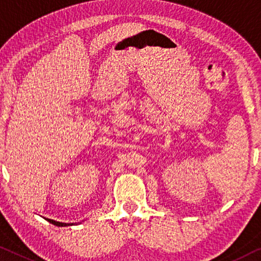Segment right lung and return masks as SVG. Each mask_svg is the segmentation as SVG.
I'll return each mask as SVG.
<instances>
[{
	"label": "right lung",
	"instance_id": "right-lung-1",
	"mask_svg": "<svg viewBox=\"0 0 261 261\" xmlns=\"http://www.w3.org/2000/svg\"><path fill=\"white\" fill-rule=\"evenodd\" d=\"M46 220H47V222H50L51 224H54V225H56V226H67V225H71V224L56 222V220H52V219H46Z\"/></svg>",
	"mask_w": 261,
	"mask_h": 261
}]
</instances>
